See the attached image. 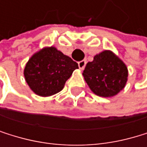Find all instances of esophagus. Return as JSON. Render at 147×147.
<instances>
[{
	"label": "esophagus",
	"mask_w": 147,
	"mask_h": 147,
	"mask_svg": "<svg viewBox=\"0 0 147 147\" xmlns=\"http://www.w3.org/2000/svg\"><path fill=\"white\" fill-rule=\"evenodd\" d=\"M86 65V60H82L80 61H78V67L81 69H84V67Z\"/></svg>",
	"instance_id": "esophagus-1"
}]
</instances>
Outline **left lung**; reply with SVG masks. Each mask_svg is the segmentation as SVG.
<instances>
[{
	"instance_id": "obj_1",
	"label": "left lung",
	"mask_w": 147,
	"mask_h": 147,
	"mask_svg": "<svg viewBox=\"0 0 147 147\" xmlns=\"http://www.w3.org/2000/svg\"><path fill=\"white\" fill-rule=\"evenodd\" d=\"M90 89L101 97H111L119 92L127 82L128 69L123 61L110 51L95 55L83 72Z\"/></svg>"
}]
</instances>
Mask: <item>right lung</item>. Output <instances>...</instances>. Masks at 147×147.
Here are the masks:
<instances>
[{
    "label": "right lung",
    "instance_id": "obj_1",
    "mask_svg": "<svg viewBox=\"0 0 147 147\" xmlns=\"http://www.w3.org/2000/svg\"><path fill=\"white\" fill-rule=\"evenodd\" d=\"M78 65L55 47L36 53L24 68V78L30 88L39 96H50L63 90L66 81Z\"/></svg>",
    "mask_w": 147,
    "mask_h": 147
}]
</instances>
